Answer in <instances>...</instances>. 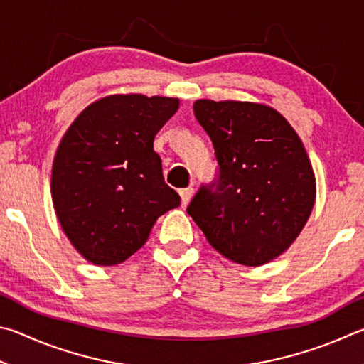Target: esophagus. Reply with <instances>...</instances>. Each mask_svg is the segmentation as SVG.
<instances>
[{"label": "esophagus", "instance_id": "obj_1", "mask_svg": "<svg viewBox=\"0 0 364 364\" xmlns=\"http://www.w3.org/2000/svg\"><path fill=\"white\" fill-rule=\"evenodd\" d=\"M178 195H181L182 205L187 206L188 203H190V200H192V196H193V188H192V187H187V188L178 190Z\"/></svg>", "mask_w": 364, "mask_h": 364}]
</instances>
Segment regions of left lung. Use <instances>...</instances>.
Instances as JSON below:
<instances>
[{"label": "left lung", "instance_id": "left-lung-1", "mask_svg": "<svg viewBox=\"0 0 364 364\" xmlns=\"http://www.w3.org/2000/svg\"><path fill=\"white\" fill-rule=\"evenodd\" d=\"M195 117L213 140L219 174L187 213L215 251L259 267L277 259L307 224L315 205L311 163L297 132L275 108L200 99Z\"/></svg>", "mask_w": 364, "mask_h": 364}]
</instances>
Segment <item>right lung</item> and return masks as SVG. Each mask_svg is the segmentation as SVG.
I'll return each mask as SVG.
<instances>
[{"mask_svg":"<svg viewBox=\"0 0 364 364\" xmlns=\"http://www.w3.org/2000/svg\"><path fill=\"white\" fill-rule=\"evenodd\" d=\"M178 99L114 94L86 107L55 151L50 178L62 230L82 257L118 265L149 240L156 219L181 205L166 186L153 140Z\"/></svg>","mask_w":364,"mask_h":364,"instance_id":"right-lung-1","label":"right lung"}]
</instances>
